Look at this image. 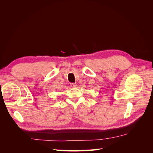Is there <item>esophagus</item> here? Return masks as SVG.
<instances>
[{"mask_svg": "<svg viewBox=\"0 0 153 153\" xmlns=\"http://www.w3.org/2000/svg\"><path fill=\"white\" fill-rule=\"evenodd\" d=\"M70 86L72 88H75V87H76V84H73V83H71V84H70Z\"/></svg>", "mask_w": 153, "mask_h": 153, "instance_id": "1", "label": "esophagus"}]
</instances>
